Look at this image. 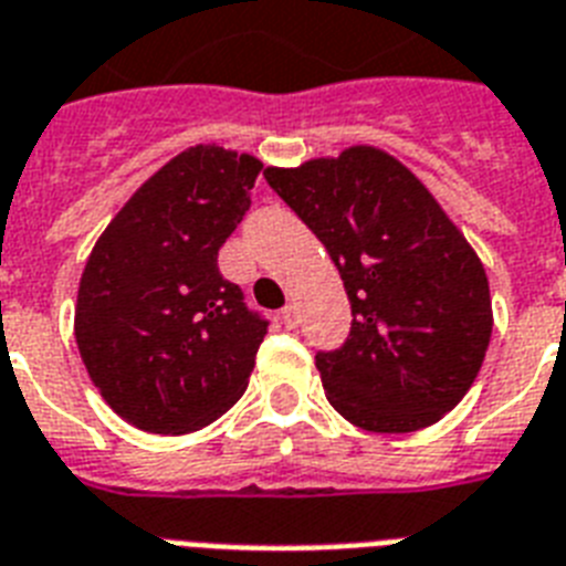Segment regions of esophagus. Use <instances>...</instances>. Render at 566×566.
Masks as SVG:
<instances>
[{"mask_svg": "<svg viewBox=\"0 0 566 566\" xmlns=\"http://www.w3.org/2000/svg\"><path fill=\"white\" fill-rule=\"evenodd\" d=\"M280 321H283V324H286L289 329L297 327V310H295V304H289V306H283V310H280Z\"/></svg>", "mask_w": 566, "mask_h": 566, "instance_id": "obj_1", "label": "esophagus"}]
</instances>
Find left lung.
<instances>
[{
	"label": "left lung",
	"instance_id": "1",
	"mask_svg": "<svg viewBox=\"0 0 566 566\" xmlns=\"http://www.w3.org/2000/svg\"><path fill=\"white\" fill-rule=\"evenodd\" d=\"M262 175L345 280L350 336L315 356L333 409L368 432H415L444 418L473 386L494 327L468 239L379 148Z\"/></svg>",
	"mask_w": 566,
	"mask_h": 566
}]
</instances>
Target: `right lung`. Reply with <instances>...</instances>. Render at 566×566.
Instances as JSON below:
<instances>
[{
    "label": "right lung",
    "mask_w": 566,
    "mask_h": 566,
    "mask_svg": "<svg viewBox=\"0 0 566 566\" xmlns=\"http://www.w3.org/2000/svg\"><path fill=\"white\" fill-rule=\"evenodd\" d=\"M262 163L219 146L171 157L90 254L75 342L119 418L184 436L245 395L269 321L221 277L219 248L251 207Z\"/></svg>",
    "instance_id": "1"
}]
</instances>
